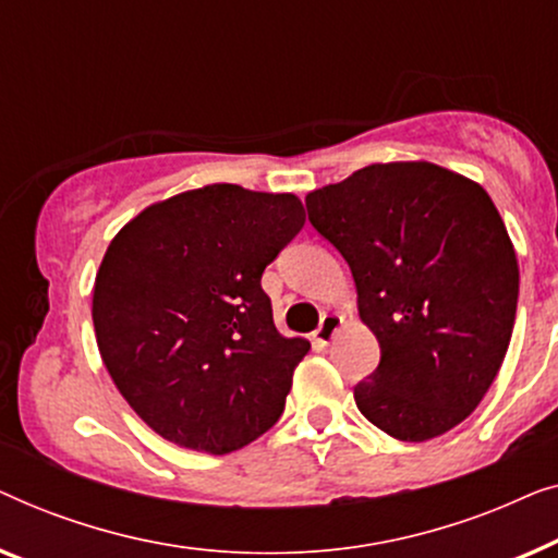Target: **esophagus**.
<instances>
[{
  "label": "esophagus",
  "mask_w": 558,
  "mask_h": 558,
  "mask_svg": "<svg viewBox=\"0 0 558 558\" xmlns=\"http://www.w3.org/2000/svg\"><path fill=\"white\" fill-rule=\"evenodd\" d=\"M343 326V318L336 316V313H328V316L320 318V326L313 331V341L320 343V347H328L333 341V336L339 333V328Z\"/></svg>",
  "instance_id": "1"
}]
</instances>
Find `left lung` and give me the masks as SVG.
<instances>
[{"label": "left lung", "instance_id": "left-lung-1", "mask_svg": "<svg viewBox=\"0 0 558 558\" xmlns=\"http://www.w3.org/2000/svg\"><path fill=\"white\" fill-rule=\"evenodd\" d=\"M349 263L381 349L359 412L402 442L460 425L490 389L518 303L513 242L488 192L429 161L372 163L305 197Z\"/></svg>", "mask_w": 558, "mask_h": 558}]
</instances>
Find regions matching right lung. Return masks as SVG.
I'll use <instances>...</instances> for the list:
<instances>
[{"label": "right lung", "instance_id": "obj_1", "mask_svg": "<svg viewBox=\"0 0 558 558\" xmlns=\"http://www.w3.org/2000/svg\"><path fill=\"white\" fill-rule=\"evenodd\" d=\"M303 222L295 194L209 184L111 240L93 288L98 351L156 435L227 454L280 420L311 343L278 333L260 278Z\"/></svg>", "mask_w": 558, "mask_h": 558}]
</instances>
